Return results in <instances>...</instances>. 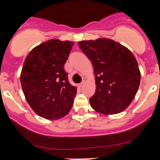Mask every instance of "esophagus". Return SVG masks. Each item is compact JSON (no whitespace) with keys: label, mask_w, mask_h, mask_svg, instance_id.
Segmentation results:
<instances>
[{"label":"esophagus","mask_w":160,"mask_h":160,"mask_svg":"<svg viewBox=\"0 0 160 160\" xmlns=\"http://www.w3.org/2000/svg\"><path fill=\"white\" fill-rule=\"evenodd\" d=\"M84 84V81H83L82 82V83H79L78 84V87L79 88H82V87H83V85Z\"/></svg>","instance_id":"esophagus-1"}]
</instances>
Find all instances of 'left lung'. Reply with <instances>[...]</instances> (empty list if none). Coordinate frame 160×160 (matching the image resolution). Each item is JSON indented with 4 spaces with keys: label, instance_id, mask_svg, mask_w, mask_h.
<instances>
[{
    "label": "left lung",
    "instance_id": "8db88e82",
    "mask_svg": "<svg viewBox=\"0 0 160 160\" xmlns=\"http://www.w3.org/2000/svg\"><path fill=\"white\" fill-rule=\"evenodd\" d=\"M78 45L93 67L96 91L90 98L92 108L104 114L126 109L138 91L141 79L132 52L109 38L81 41Z\"/></svg>",
    "mask_w": 160,
    "mask_h": 160
}]
</instances>
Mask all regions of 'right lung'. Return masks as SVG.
Segmentation results:
<instances>
[{"instance_id":"add662e5","label":"right lung","mask_w":160,"mask_h":160,"mask_svg":"<svg viewBox=\"0 0 160 160\" xmlns=\"http://www.w3.org/2000/svg\"><path fill=\"white\" fill-rule=\"evenodd\" d=\"M73 45L51 39L25 58L20 77L24 94L33 111L46 119L62 118L72 107L77 88L69 82L64 64Z\"/></svg>"}]
</instances>
